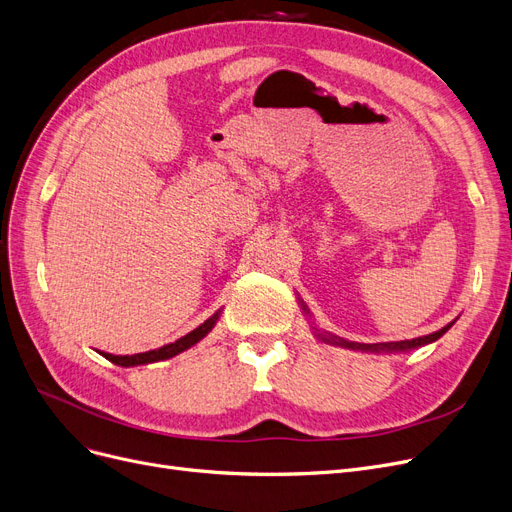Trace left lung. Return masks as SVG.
I'll list each match as a JSON object with an SVG mask.
<instances>
[{
  "label": "left lung",
  "instance_id": "1",
  "mask_svg": "<svg viewBox=\"0 0 512 512\" xmlns=\"http://www.w3.org/2000/svg\"><path fill=\"white\" fill-rule=\"evenodd\" d=\"M452 324H448L446 328H441L437 332H433V335H427V337H418V339H412V341H391V343H374V345H360V343H349V341H341V339H335L330 337L332 343H339L343 347H351V349H366V351H406V349H414L418 345H425V343H431V341H437L443 332H446Z\"/></svg>",
  "mask_w": 512,
  "mask_h": 512
}]
</instances>
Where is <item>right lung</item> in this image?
<instances>
[{"label":"right lung","mask_w":512,"mask_h":512,"mask_svg":"<svg viewBox=\"0 0 512 512\" xmlns=\"http://www.w3.org/2000/svg\"><path fill=\"white\" fill-rule=\"evenodd\" d=\"M217 318H219V311H217V314H213L209 320H205L201 326L194 328L192 332H188L186 337L177 339L175 343L163 345L161 349H152V351L136 353V355H110V353H102V355H104L106 360H110V362L117 364V366H140V364H150V362H159V360H169V358H173V355L182 353L184 349H188L194 343L201 341L207 335V332L213 328Z\"/></svg>","instance_id":"1"}]
</instances>
